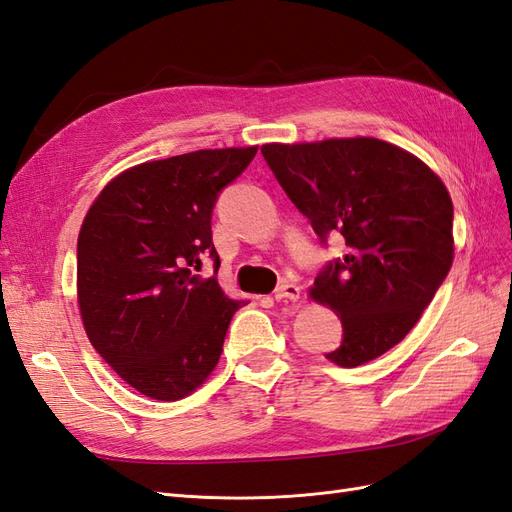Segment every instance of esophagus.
<instances>
[{
	"label": "esophagus",
	"instance_id": "esophagus-1",
	"mask_svg": "<svg viewBox=\"0 0 512 512\" xmlns=\"http://www.w3.org/2000/svg\"><path fill=\"white\" fill-rule=\"evenodd\" d=\"M275 301H299V297H301V288L297 286V284H282V286H277V290H275Z\"/></svg>",
	"mask_w": 512,
	"mask_h": 512
}]
</instances>
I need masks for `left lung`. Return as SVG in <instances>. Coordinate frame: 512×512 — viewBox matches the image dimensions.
Listing matches in <instances>:
<instances>
[{
	"label": "left lung",
	"instance_id": "1",
	"mask_svg": "<svg viewBox=\"0 0 512 512\" xmlns=\"http://www.w3.org/2000/svg\"><path fill=\"white\" fill-rule=\"evenodd\" d=\"M273 175L316 235H342L348 252L309 288L342 318L344 342L327 359L356 367L404 339L451 271L453 200L410 151L380 138L262 145Z\"/></svg>",
	"mask_w": 512,
	"mask_h": 512
}]
</instances>
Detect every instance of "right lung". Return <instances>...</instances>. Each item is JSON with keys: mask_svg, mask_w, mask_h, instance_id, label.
Returning a JSON list of instances; mask_svg holds the SVG:
<instances>
[{"mask_svg": "<svg viewBox=\"0 0 512 512\" xmlns=\"http://www.w3.org/2000/svg\"><path fill=\"white\" fill-rule=\"evenodd\" d=\"M258 147L200 149L123 170L89 207L76 247V299L91 346L132 389L177 401L220 361L232 314L211 211Z\"/></svg>", "mask_w": 512, "mask_h": 512, "instance_id": "add662e5", "label": "right lung"}]
</instances>
